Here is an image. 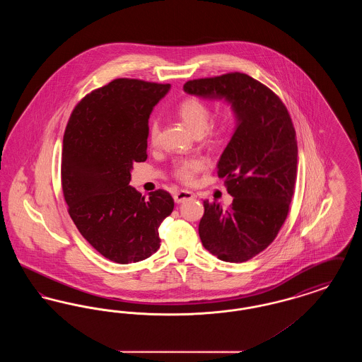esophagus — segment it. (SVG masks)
I'll return each instance as SVG.
<instances>
[{
  "label": "esophagus",
  "mask_w": 362,
  "mask_h": 362,
  "mask_svg": "<svg viewBox=\"0 0 362 362\" xmlns=\"http://www.w3.org/2000/svg\"><path fill=\"white\" fill-rule=\"evenodd\" d=\"M192 198H194V194L189 192L187 189H180V191L175 192V195H173V201H175L176 204H183V202L189 201V199H192Z\"/></svg>",
  "instance_id": "esophagus-1"
}]
</instances>
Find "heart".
<instances>
[{"label": "heart", "instance_id": "b5f03b06", "mask_svg": "<svg viewBox=\"0 0 362 362\" xmlns=\"http://www.w3.org/2000/svg\"><path fill=\"white\" fill-rule=\"evenodd\" d=\"M177 115L180 117L182 121L185 122V124L189 127L194 134L199 136L205 132V129L209 124L211 111H210L209 105L204 103L202 100L195 99V98H189V99H186V100H183L182 103L179 104ZM229 123H230V115L229 114L220 115L217 122L209 129L206 137L210 141H218L226 133V130L229 127ZM158 133H160V123L156 118H153L149 123V139L152 142H156V139L158 137ZM205 167H206V163L201 158H186V160H182L176 164L175 176L179 180L185 182V183H189V182L194 180L197 173L205 170Z\"/></svg>", "mask_w": 362, "mask_h": 362}]
</instances>
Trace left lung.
Returning <instances> with one entry per match:
<instances>
[{
  "label": "left lung",
  "instance_id": "8db88e82",
  "mask_svg": "<svg viewBox=\"0 0 362 362\" xmlns=\"http://www.w3.org/2000/svg\"><path fill=\"white\" fill-rule=\"evenodd\" d=\"M186 93L229 104L236 127L217 173L233 197L229 209L204 201V247L220 260L241 263L276 239L286 220L297 175V141L286 107L244 73L187 81Z\"/></svg>",
  "mask_w": 362,
  "mask_h": 362
}]
</instances>
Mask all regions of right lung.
I'll use <instances>...</instances> for the list:
<instances>
[{
    "instance_id": "add662e5",
    "label": "right lung",
    "mask_w": 362,
    "mask_h": 362,
    "mask_svg": "<svg viewBox=\"0 0 362 362\" xmlns=\"http://www.w3.org/2000/svg\"><path fill=\"white\" fill-rule=\"evenodd\" d=\"M170 84L118 78L76 105L64 136L61 177L69 214L104 258L127 264L160 248L158 226L173 210L170 192L142 197L129 183L146 160L148 119Z\"/></svg>"
}]
</instances>
